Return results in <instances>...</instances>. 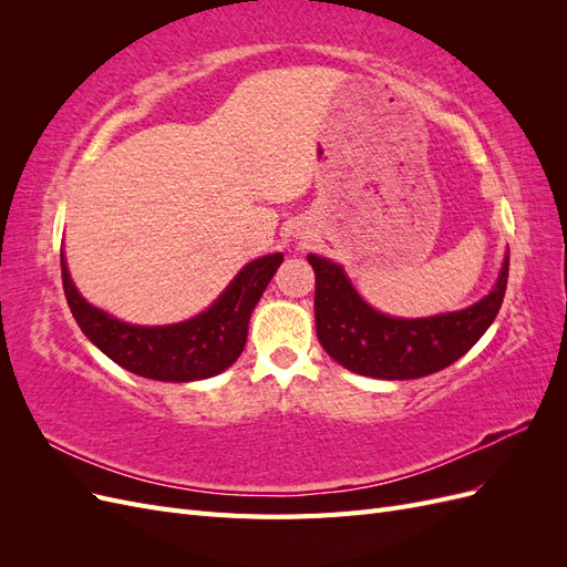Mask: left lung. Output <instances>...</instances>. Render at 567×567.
I'll return each instance as SVG.
<instances>
[{"instance_id":"1","label":"left lung","mask_w":567,"mask_h":567,"mask_svg":"<svg viewBox=\"0 0 567 567\" xmlns=\"http://www.w3.org/2000/svg\"><path fill=\"white\" fill-rule=\"evenodd\" d=\"M315 274V319L321 348L340 367L385 381L442 371L466 354L499 315L508 281V252L489 296L466 310L425 319H398L362 300L340 265L307 255Z\"/></svg>"}]
</instances>
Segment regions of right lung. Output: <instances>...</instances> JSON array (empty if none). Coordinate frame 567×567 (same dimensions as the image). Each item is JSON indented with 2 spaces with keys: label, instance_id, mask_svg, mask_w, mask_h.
Masks as SVG:
<instances>
[{
  "label": "right lung",
  "instance_id": "obj_1",
  "mask_svg": "<svg viewBox=\"0 0 567 567\" xmlns=\"http://www.w3.org/2000/svg\"><path fill=\"white\" fill-rule=\"evenodd\" d=\"M284 262L281 252L248 262L208 310L169 326L125 323L80 296L61 252V277L68 307L94 346L123 369L153 381H203L229 369L241 357L248 321L257 300Z\"/></svg>",
  "mask_w": 567,
  "mask_h": 567
}]
</instances>
